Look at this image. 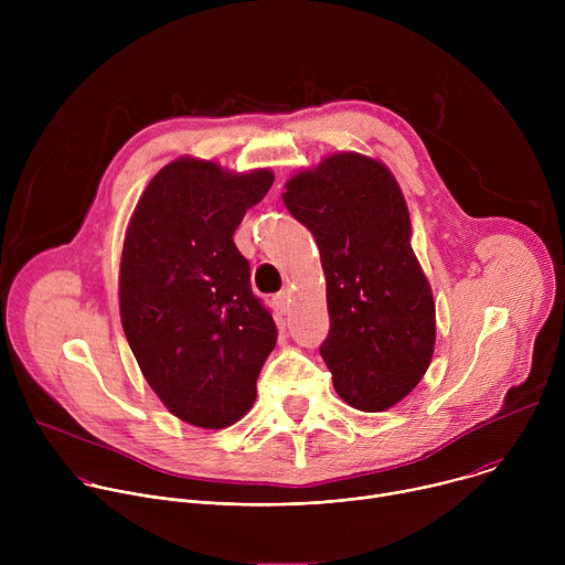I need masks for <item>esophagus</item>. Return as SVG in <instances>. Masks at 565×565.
<instances>
[{"mask_svg": "<svg viewBox=\"0 0 565 565\" xmlns=\"http://www.w3.org/2000/svg\"><path fill=\"white\" fill-rule=\"evenodd\" d=\"M290 301H292V290H290V288H286V290H281V292L275 295V303H277L284 312L290 310Z\"/></svg>", "mask_w": 565, "mask_h": 565, "instance_id": "obj_1", "label": "esophagus"}]
</instances>
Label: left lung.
I'll use <instances>...</instances> for the list:
<instances>
[{"mask_svg": "<svg viewBox=\"0 0 565 565\" xmlns=\"http://www.w3.org/2000/svg\"><path fill=\"white\" fill-rule=\"evenodd\" d=\"M319 248L331 315L321 344L338 395L386 412L431 364L436 303L412 248V218L382 160L338 151L292 174L281 194Z\"/></svg>", "mask_w": 565, "mask_h": 565, "instance_id": "8db88e82", "label": "left lung"}]
</instances>
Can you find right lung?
Here are the masks:
<instances>
[{
  "mask_svg": "<svg viewBox=\"0 0 565 565\" xmlns=\"http://www.w3.org/2000/svg\"><path fill=\"white\" fill-rule=\"evenodd\" d=\"M270 170L230 172L181 156L129 218L118 273L120 321L160 402L181 420L223 429L257 397L277 324L253 295L234 230L270 190Z\"/></svg>",
  "mask_w": 565,
  "mask_h": 565,
  "instance_id": "1",
  "label": "right lung"
}]
</instances>
